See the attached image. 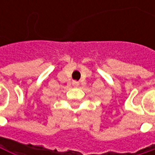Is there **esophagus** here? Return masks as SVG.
<instances>
[{
	"label": "esophagus",
	"instance_id": "esophagus-1",
	"mask_svg": "<svg viewBox=\"0 0 155 155\" xmlns=\"http://www.w3.org/2000/svg\"><path fill=\"white\" fill-rule=\"evenodd\" d=\"M73 84H74V86H78V85H79V82L76 81H73Z\"/></svg>",
	"mask_w": 155,
	"mask_h": 155
}]
</instances>
